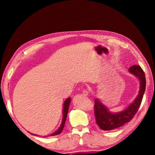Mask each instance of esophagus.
<instances>
[{"instance_id": "34e87169", "label": "esophagus", "mask_w": 155, "mask_h": 155, "mask_svg": "<svg viewBox=\"0 0 155 155\" xmlns=\"http://www.w3.org/2000/svg\"><path fill=\"white\" fill-rule=\"evenodd\" d=\"M89 94H90V92H89V91L87 90H84L83 91V94L84 96H88Z\"/></svg>"}]
</instances>
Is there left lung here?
<instances>
[{"label": "left lung", "instance_id": "8db88e82", "mask_svg": "<svg viewBox=\"0 0 155 155\" xmlns=\"http://www.w3.org/2000/svg\"><path fill=\"white\" fill-rule=\"evenodd\" d=\"M129 72L140 78V90L137 98L127 109L117 114H111L108 109L98 100L94 101V115L96 124L103 130H111L119 128L129 122L137 112L142 101L146 90V76L143 70L139 65H133L129 68Z\"/></svg>", "mask_w": 155, "mask_h": 155}]
</instances>
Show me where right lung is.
<instances>
[{
    "label": "right lung",
    "mask_w": 155,
    "mask_h": 155,
    "mask_svg": "<svg viewBox=\"0 0 155 155\" xmlns=\"http://www.w3.org/2000/svg\"><path fill=\"white\" fill-rule=\"evenodd\" d=\"M70 101H71V98H68L66 101H65L64 104V111H63V119H62V122H61V124L60 126V127L58 130L55 132L52 133L51 134V136H54V135H59L60 133H61V131L63 130V128L64 127V125H65V120H66L67 118V115H68V109H69V106H70Z\"/></svg>",
    "instance_id": "right-lung-1"
}]
</instances>
